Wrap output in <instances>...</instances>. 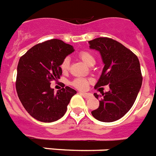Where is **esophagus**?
I'll return each instance as SVG.
<instances>
[{
  "label": "esophagus",
  "instance_id": "34e87169",
  "mask_svg": "<svg viewBox=\"0 0 156 156\" xmlns=\"http://www.w3.org/2000/svg\"><path fill=\"white\" fill-rule=\"evenodd\" d=\"M80 94L81 96H83L85 99H88V98H92V94L91 93H80Z\"/></svg>",
  "mask_w": 156,
  "mask_h": 156
}]
</instances>
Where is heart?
Listing matches in <instances>:
<instances>
[{
  "label": "heart",
  "mask_w": 156,
  "mask_h": 156,
  "mask_svg": "<svg viewBox=\"0 0 156 156\" xmlns=\"http://www.w3.org/2000/svg\"><path fill=\"white\" fill-rule=\"evenodd\" d=\"M78 57L88 66L94 65L96 63L95 56L93 55V53H91L88 51H80L79 54H78ZM69 66H70L69 58H63V60L62 61V63L60 64L61 70L63 71V72H67L68 70V68H69ZM90 83L91 80L84 78V77H77V78L72 80L71 84L76 88H77V89L85 90Z\"/></svg>",
  "instance_id": "b5f03b06"
}]
</instances>
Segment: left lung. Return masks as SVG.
<instances>
[{
  "instance_id": "1",
  "label": "left lung",
  "mask_w": 156,
  "mask_h": 156,
  "mask_svg": "<svg viewBox=\"0 0 156 156\" xmlns=\"http://www.w3.org/2000/svg\"><path fill=\"white\" fill-rule=\"evenodd\" d=\"M88 43L91 49L100 51L105 63L95 88L109 85L92 115L101 122H112L122 118L136 100L143 82L140 63L136 55L114 39L101 37ZM94 96L99 98L97 93Z\"/></svg>"
}]
</instances>
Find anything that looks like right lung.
I'll return each mask as SVG.
<instances>
[{
  "mask_svg": "<svg viewBox=\"0 0 156 156\" xmlns=\"http://www.w3.org/2000/svg\"><path fill=\"white\" fill-rule=\"evenodd\" d=\"M74 51L72 46L59 39H51L34 46L19 59L16 90L30 115L43 122H52L67 111L76 91L65 87L54 93L51 82L60 79V64Z\"/></svg>",
  "mask_w": 156,
  "mask_h": 156,
  "instance_id": "1",
  "label": "right lung"
}]
</instances>
